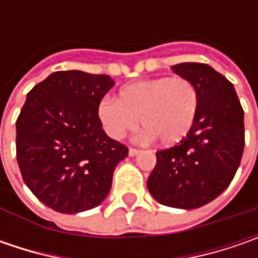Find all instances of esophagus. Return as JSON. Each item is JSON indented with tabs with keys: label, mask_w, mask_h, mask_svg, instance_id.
Instances as JSON below:
<instances>
[{
	"label": "esophagus",
	"mask_w": 258,
	"mask_h": 258,
	"mask_svg": "<svg viewBox=\"0 0 258 258\" xmlns=\"http://www.w3.org/2000/svg\"><path fill=\"white\" fill-rule=\"evenodd\" d=\"M139 152H141L139 149H135V148H131V149H129V156H136V155L139 154Z\"/></svg>",
	"instance_id": "34e87169"
}]
</instances>
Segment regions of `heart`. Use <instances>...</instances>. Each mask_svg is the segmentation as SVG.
<instances>
[{"instance_id": "heart-1", "label": "heart", "mask_w": 258, "mask_h": 258, "mask_svg": "<svg viewBox=\"0 0 258 258\" xmlns=\"http://www.w3.org/2000/svg\"><path fill=\"white\" fill-rule=\"evenodd\" d=\"M198 110L200 94L191 80L156 77L124 86L117 100H102L97 113L113 139L135 131L141 119L146 139L155 138L164 146H172L191 132Z\"/></svg>"}]
</instances>
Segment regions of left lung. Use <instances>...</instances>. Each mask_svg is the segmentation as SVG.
Instances as JSON below:
<instances>
[{
  "label": "left lung",
  "mask_w": 258,
  "mask_h": 258,
  "mask_svg": "<svg viewBox=\"0 0 258 258\" xmlns=\"http://www.w3.org/2000/svg\"><path fill=\"white\" fill-rule=\"evenodd\" d=\"M200 94L191 132L156 152L148 189L166 207L192 210L215 200L231 183L244 151V110L231 82L204 63L172 66Z\"/></svg>",
  "instance_id": "obj_1"
}]
</instances>
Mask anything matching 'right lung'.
<instances>
[{"label": "right lung", "instance_id": "add662e5", "mask_svg": "<svg viewBox=\"0 0 258 258\" xmlns=\"http://www.w3.org/2000/svg\"><path fill=\"white\" fill-rule=\"evenodd\" d=\"M114 82L80 70L55 72L28 94L17 119V162L25 185L51 210L76 214L107 197L129 149L104 134L99 104Z\"/></svg>", "mask_w": 258, "mask_h": 258}]
</instances>
